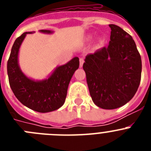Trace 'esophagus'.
<instances>
[{
	"label": "esophagus",
	"instance_id": "obj_1",
	"mask_svg": "<svg viewBox=\"0 0 151 151\" xmlns=\"http://www.w3.org/2000/svg\"><path fill=\"white\" fill-rule=\"evenodd\" d=\"M79 61H80V67H82V66H83V63H84V62H85V60H84L83 58H80Z\"/></svg>",
	"mask_w": 151,
	"mask_h": 151
}]
</instances>
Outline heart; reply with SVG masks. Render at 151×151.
Instances as JSON below:
<instances>
[{
  "instance_id": "obj_1",
  "label": "heart",
  "mask_w": 151,
  "mask_h": 151,
  "mask_svg": "<svg viewBox=\"0 0 151 151\" xmlns=\"http://www.w3.org/2000/svg\"><path fill=\"white\" fill-rule=\"evenodd\" d=\"M92 38V36L91 35H88V40H91Z\"/></svg>"
}]
</instances>
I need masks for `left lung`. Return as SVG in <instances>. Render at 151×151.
Here are the masks:
<instances>
[{
  "label": "left lung",
  "mask_w": 151,
  "mask_h": 151,
  "mask_svg": "<svg viewBox=\"0 0 151 151\" xmlns=\"http://www.w3.org/2000/svg\"><path fill=\"white\" fill-rule=\"evenodd\" d=\"M109 26V45L88 54L83 69L94 104L113 110L134 97L141 82L142 64L132 37L116 25Z\"/></svg>",
  "instance_id": "8db88e82"
}]
</instances>
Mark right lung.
I'll use <instances>...</instances> for the list:
<instances>
[{"mask_svg": "<svg viewBox=\"0 0 151 151\" xmlns=\"http://www.w3.org/2000/svg\"><path fill=\"white\" fill-rule=\"evenodd\" d=\"M45 34H53L51 30H39ZM26 32L16 39L7 61V75L10 88L17 99L24 106L39 113H48L58 110L63 105L68 86L75 71L78 69L79 59L73 57L66 63L58 66L47 78L35 80L28 77L19 64V53Z\"/></svg>", "mask_w": 151, "mask_h": 151, "instance_id": "add662e5", "label": "right lung"}]
</instances>
